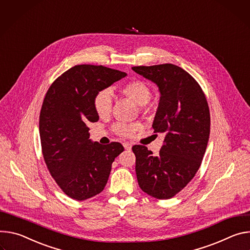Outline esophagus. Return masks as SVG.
I'll list each match as a JSON object with an SVG mask.
<instances>
[{
    "instance_id": "esophagus-1",
    "label": "esophagus",
    "mask_w": 250,
    "mask_h": 250,
    "mask_svg": "<svg viewBox=\"0 0 250 250\" xmlns=\"http://www.w3.org/2000/svg\"><path fill=\"white\" fill-rule=\"evenodd\" d=\"M123 146H124V148H125L126 150H131V148H132V145H131L130 143H128V142H124V143H123Z\"/></svg>"
}]
</instances>
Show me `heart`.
Listing matches in <instances>:
<instances>
[{"mask_svg": "<svg viewBox=\"0 0 250 250\" xmlns=\"http://www.w3.org/2000/svg\"><path fill=\"white\" fill-rule=\"evenodd\" d=\"M120 91L122 94L139 105H144L150 100L151 97L150 87L147 83L142 80H132L126 83L120 88ZM93 107L98 116H108L111 112V108H112V94H111V91L107 88L98 91L93 98ZM141 128L142 125L139 123H118L113 127V130L120 136L130 137Z\"/></svg>", "mask_w": 250, "mask_h": 250, "instance_id": "1", "label": "heart"}]
</instances>
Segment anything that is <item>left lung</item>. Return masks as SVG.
I'll return each instance as SVG.
<instances>
[{"label":"left lung","mask_w":250,"mask_h":250,"mask_svg":"<svg viewBox=\"0 0 250 250\" xmlns=\"http://www.w3.org/2000/svg\"><path fill=\"white\" fill-rule=\"evenodd\" d=\"M132 69L158 85L161 97L153 128L166 135L158 156L145 146L132 147L138 184L149 196L168 200L200 169L210 132L209 108L198 81L180 66L164 63Z\"/></svg>","instance_id":"obj_1"}]
</instances>
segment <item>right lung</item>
<instances>
[{"mask_svg": "<svg viewBox=\"0 0 250 250\" xmlns=\"http://www.w3.org/2000/svg\"><path fill=\"white\" fill-rule=\"evenodd\" d=\"M126 75L103 65H75L55 79L44 96L40 113L42 156L55 183L73 200L100 193L114 159L124 151L118 142H91L86 124L99 119L95 94Z\"/></svg>", "mask_w": 250, "mask_h": 250, "instance_id": "add662e5", "label": "right lung"}]
</instances>
